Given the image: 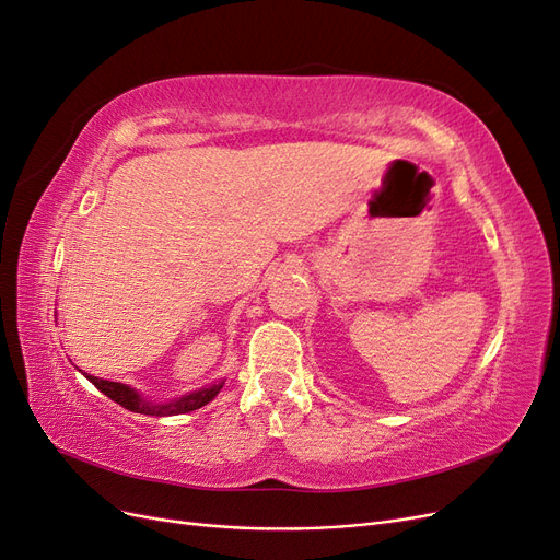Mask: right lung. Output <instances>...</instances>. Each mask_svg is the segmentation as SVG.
Returning a JSON list of instances; mask_svg holds the SVG:
<instances>
[{
    "mask_svg": "<svg viewBox=\"0 0 560 560\" xmlns=\"http://www.w3.org/2000/svg\"><path fill=\"white\" fill-rule=\"evenodd\" d=\"M83 376H86L100 389V393L107 395L116 404H121L124 409L135 411V413H144V416H179V413L196 411V409H200V406H206L208 401H212L217 397L219 389H222V385H224V383H217L212 387H202V389H198V393L186 395V397H182L177 401L159 404V401L142 399L138 393H135L132 387H128L124 383L103 381V378H95V376H89V374H83Z\"/></svg>",
    "mask_w": 560,
    "mask_h": 560,
    "instance_id": "right-lung-1",
    "label": "right lung"
}]
</instances>
